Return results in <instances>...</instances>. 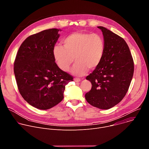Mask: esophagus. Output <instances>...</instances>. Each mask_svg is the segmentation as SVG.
Returning a JSON list of instances; mask_svg holds the SVG:
<instances>
[{
	"label": "esophagus",
	"instance_id": "obj_1",
	"mask_svg": "<svg viewBox=\"0 0 149 149\" xmlns=\"http://www.w3.org/2000/svg\"><path fill=\"white\" fill-rule=\"evenodd\" d=\"M74 80L75 82H77L81 81V79H80V78H75L74 79Z\"/></svg>",
	"mask_w": 149,
	"mask_h": 149
}]
</instances>
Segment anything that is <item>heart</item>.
Returning <instances> with one entry per match:
<instances>
[{
	"label": "heart",
	"mask_w": 149,
	"mask_h": 149,
	"mask_svg": "<svg viewBox=\"0 0 149 149\" xmlns=\"http://www.w3.org/2000/svg\"><path fill=\"white\" fill-rule=\"evenodd\" d=\"M63 47L55 45L53 55L58 67L67 72L73 61L71 72L82 75L87 70H93L101 62L105 53L103 38L98 34L75 32L62 40Z\"/></svg>",
	"instance_id": "b5f03b06"
}]
</instances>
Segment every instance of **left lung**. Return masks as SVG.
Returning a JSON list of instances; mask_svg holds the SVG:
<instances>
[{
	"mask_svg": "<svg viewBox=\"0 0 149 149\" xmlns=\"http://www.w3.org/2000/svg\"><path fill=\"white\" fill-rule=\"evenodd\" d=\"M105 53L100 64L86 77L92 84L85 95L95 107L107 110L118 104L129 90L134 73V62L123 38L103 26Z\"/></svg>",
	"mask_w": 149,
	"mask_h": 149,
	"instance_id": "1",
	"label": "left lung"
}]
</instances>
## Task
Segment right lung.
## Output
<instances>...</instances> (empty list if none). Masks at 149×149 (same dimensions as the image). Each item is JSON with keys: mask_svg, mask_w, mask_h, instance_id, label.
Listing matches in <instances>:
<instances>
[{"mask_svg": "<svg viewBox=\"0 0 149 149\" xmlns=\"http://www.w3.org/2000/svg\"><path fill=\"white\" fill-rule=\"evenodd\" d=\"M60 29H49L28 37L21 44L14 62L19 91L33 107L48 110L63 98L65 86L73 77L56 65L53 48Z\"/></svg>", "mask_w": 149, "mask_h": 149, "instance_id": "obj_1", "label": "right lung"}]
</instances>
